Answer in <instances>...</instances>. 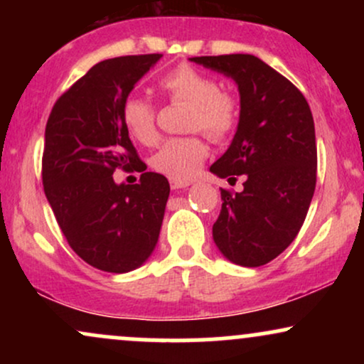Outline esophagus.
<instances>
[{"label":"esophagus","mask_w":364,"mask_h":364,"mask_svg":"<svg viewBox=\"0 0 364 364\" xmlns=\"http://www.w3.org/2000/svg\"><path fill=\"white\" fill-rule=\"evenodd\" d=\"M169 183L173 190H176V188H186L191 185V181H188V179H174V178H171Z\"/></svg>","instance_id":"34e87169"}]
</instances>
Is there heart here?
Segmentation results:
<instances>
[{
  "instance_id": "heart-1",
  "label": "heart",
  "mask_w": 364,
  "mask_h": 364,
  "mask_svg": "<svg viewBox=\"0 0 364 364\" xmlns=\"http://www.w3.org/2000/svg\"><path fill=\"white\" fill-rule=\"evenodd\" d=\"M159 89L171 102L190 104L188 129L203 132L212 141H225L235 135L241 121V101L231 90L220 89L214 75L178 65L159 78ZM121 119L129 135L144 145L157 141V107L141 95L132 94L121 104ZM208 156L200 135L174 136L166 140L150 157V166L174 179H190Z\"/></svg>"
}]
</instances>
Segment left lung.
Here are the masks:
<instances>
[{
    "label": "left lung",
    "mask_w": 364,
    "mask_h": 364,
    "mask_svg": "<svg viewBox=\"0 0 364 364\" xmlns=\"http://www.w3.org/2000/svg\"><path fill=\"white\" fill-rule=\"evenodd\" d=\"M237 83L241 121L231 147L210 171L243 191L220 188L212 228L217 248L243 267L272 262L298 236L316 185V140L301 90L253 54L190 58Z\"/></svg>",
    "instance_id": "obj_1"
}]
</instances>
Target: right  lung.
Masks as SVG:
<instances>
[{"label":"right lung","mask_w":364,"mask_h":364,"mask_svg":"<svg viewBox=\"0 0 364 364\" xmlns=\"http://www.w3.org/2000/svg\"><path fill=\"white\" fill-rule=\"evenodd\" d=\"M161 56L97 63L58 97L46 124L44 193L73 252L104 272L140 267L161 232L169 181L145 171L121 119V104ZM116 168L141 172L139 183L116 186Z\"/></svg>","instance_id":"obj_1"}]
</instances>
